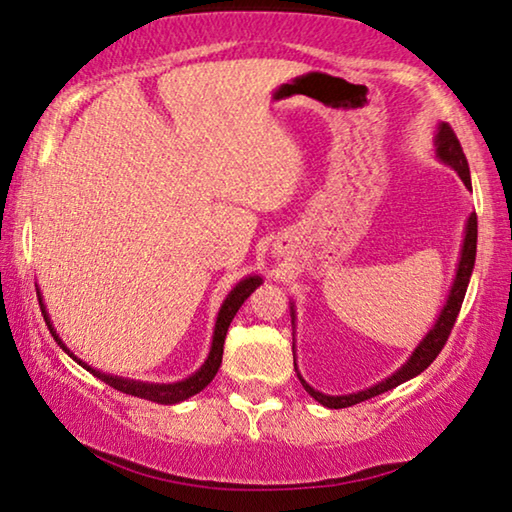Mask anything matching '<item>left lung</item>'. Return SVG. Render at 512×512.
<instances>
[{
  "mask_svg": "<svg viewBox=\"0 0 512 512\" xmlns=\"http://www.w3.org/2000/svg\"><path fill=\"white\" fill-rule=\"evenodd\" d=\"M433 143H435V157L440 159L442 164L456 170L462 184L467 186V191H472V175H469L467 157H465V152H462L460 141L456 139V134H453V129L446 123L437 125V134H435ZM476 234H478L476 214H469L467 223H465V239H462L456 278H453V285L449 289V296H446V303L442 307L440 316L435 319L433 328L426 332V337L417 344V348L412 351L410 358L401 364V369H396L392 376H387L385 380H380V383H376V385L360 389V392L332 396V394H323V392H319V389H314L303 376H300V371L296 367V353H294V369L298 373L300 385L305 387V392L310 394L314 401L326 405V408L339 410V408H348V405H355L360 401H367V399H371V396L389 392V389L399 387L401 383H405V380L415 378L421 371L428 369V364H431L437 355H440V351L446 344V339H449L453 323H456V319H458L462 300H465V291L469 285V278H472L474 262H476ZM294 319H296V310H294V303H291V323H294Z\"/></svg>",
  "mask_w": 512,
  "mask_h": 512,
  "instance_id": "left-lung-1",
  "label": "left lung"
}]
</instances>
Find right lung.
Returning a JSON list of instances; mask_svg holds the SVG:
<instances>
[{
  "label": "right lung",
  "mask_w": 512,
  "mask_h": 512,
  "mask_svg": "<svg viewBox=\"0 0 512 512\" xmlns=\"http://www.w3.org/2000/svg\"><path fill=\"white\" fill-rule=\"evenodd\" d=\"M262 285V278L259 275H248V278H243L241 282L234 285V289L230 294L225 296L221 310H218L216 316V326H214V335H212V348H209V355L207 360L202 362V367L191 373L189 378L184 380H177V383H145V380H132V378H123V376H113V373H104L100 369H93L91 364H86L84 360H79L75 353L70 351V348L63 344V339L56 335V330L52 326V319H50V312H47V307L43 303V294H40L38 287V303H40V310H43L45 316V323L47 328H50L52 337L56 339V344H59L63 351H66L72 360L77 364H81L86 371H91L95 378H100L107 383L109 387L118 389V392H125V394H132V396H139V399L145 401H154V403H161V405H173V403H182L186 399H191L193 394H198L205 389L209 383H212L218 367H221L223 362V344H225V335H227V328H230V323L234 319V314L239 312V307L243 305V300H246L253 291Z\"/></svg>",
  "instance_id": "add662e5"
}]
</instances>
